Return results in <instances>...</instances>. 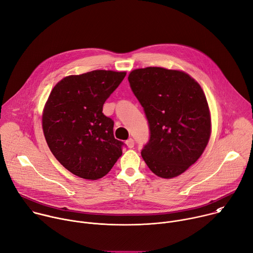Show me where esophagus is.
<instances>
[{
    "instance_id": "obj_1",
    "label": "esophagus",
    "mask_w": 253,
    "mask_h": 253,
    "mask_svg": "<svg viewBox=\"0 0 253 253\" xmlns=\"http://www.w3.org/2000/svg\"><path fill=\"white\" fill-rule=\"evenodd\" d=\"M126 144H127V146H128L129 148H132V147H134V140H133L132 138H129V139L126 141Z\"/></svg>"
}]
</instances>
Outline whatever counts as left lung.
Instances as JSON below:
<instances>
[{"label": "left lung", "instance_id": "left-lung-1", "mask_svg": "<svg viewBox=\"0 0 253 253\" xmlns=\"http://www.w3.org/2000/svg\"><path fill=\"white\" fill-rule=\"evenodd\" d=\"M128 81L149 123L142 158L161 178L182 174L202 155L211 134L202 88L185 72L161 67L133 70Z\"/></svg>", "mask_w": 253, "mask_h": 253}]
</instances>
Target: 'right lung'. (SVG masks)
<instances>
[{"mask_svg": "<svg viewBox=\"0 0 253 253\" xmlns=\"http://www.w3.org/2000/svg\"><path fill=\"white\" fill-rule=\"evenodd\" d=\"M126 72L94 70L63 78L45 104L42 126L48 146L71 173L96 180L111 170L124 143L115 139L114 122L103 114L105 101Z\"/></svg>", "mask_w": 253, "mask_h": 253, "instance_id": "obj_1", "label": "right lung"}]
</instances>
